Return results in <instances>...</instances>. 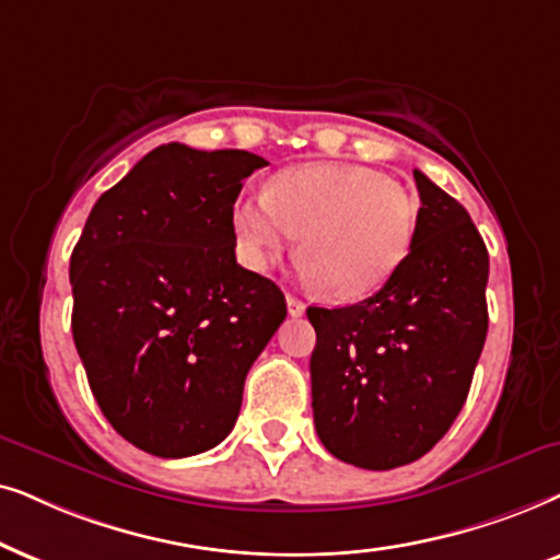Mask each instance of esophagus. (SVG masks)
<instances>
[{
	"instance_id": "1",
	"label": "esophagus",
	"mask_w": 560,
	"mask_h": 560,
	"mask_svg": "<svg viewBox=\"0 0 560 560\" xmlns=\"http://www.w3.org/2000/svg\"><path fill=\"white\" fill-rule=\"evenodd\" d=\"M287 307H289V315H292V317H302L304 310H307V307H304V302L296 300L294 294H287Z\"/></svg>"
}]
</instances>
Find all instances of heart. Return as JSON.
Here are the masks:
<instances>
[{"label":"heart","mask_w":560,"mask_h":560,"mask_svg":"<svg viewBox=\"0 0 560 560\" xmlns=\"http://www.w3.org/2000/svg\"><path fill=\"white\" fill-rule=\"evenodd\" d=\"M237 253L266 271L296 241L300 276L338 300L382 289L405 264L417 235V202L389 176L348 163H307L281 171L266 191L233 210Z\"/></svg>","instance_id":"b5f03b06"}]
</instances>
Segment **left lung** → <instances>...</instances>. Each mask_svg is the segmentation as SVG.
<instances>
[{
	"label": "left lung",
	"instance_id": "obj_1",
	"mask_svg": "<svg viewBox=\"0 0 560 560\" xmlns=\"http://www.w3.org/2000/svg\"><path fill=\"white\" fill-rule=\"evenodd\" d=\"M417 235L369 300L310 307L312 412L335 458L369 471L412 464L451 430L487 340L489 253L464 205L415 171Z\"/></svg>",
	"mask_w": 560,
	"mask_h": 560
}]
</instances>
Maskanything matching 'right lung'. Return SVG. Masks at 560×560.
<instances>
[{"label": "right lung", "mask_w": 560, "mask_h": 560, "mask_svg": "<svg viewBox=\"0 0 560 560\" xmlns=\"http://www.w3.org/2000/svg\"><path fill=\"white\" fill-rule=\"evenodd\" d=\"M268 163L168 143L96 199L71 253V332L125 441L186 458L228 438L253 361L287 317L281 289L235 260L233 205Z\"/></svg>", "instance_id": "add662e5"}]
</instances>
